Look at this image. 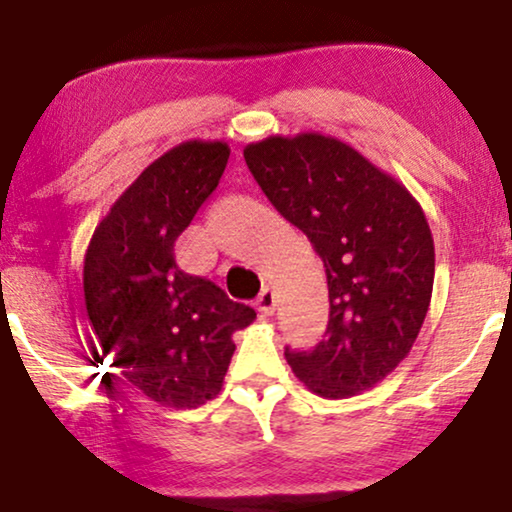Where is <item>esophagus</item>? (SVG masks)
I'll return each mask as SVG.
<instances>
[{"instance_id":"34e87169","label":"esophagus","mask_w":512,"mask_h":512,"mask_svg":"<svg viewBox=\"0 0 512 512\" xmlns=\"http://www.w3.org/2000/svg\"><path fill=\"white\" fill-rule=\"evenodd\" d=\"M276 292L271 288H264L262 295L257 297V309H260L262 316H271V313L276 311Z\"/></svg>"}]
</instances>
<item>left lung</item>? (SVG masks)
<instances>
[{"mask_svg": "<svg viewBox=\"0 0 512 512\" xmlns=\"http://www.w3.org/2000/svg\"><path fill=\"white\" fill-rule=\"evenodd\" d=\"M243 156L325 267V337L313 351L285 349L292 372L323 398L377 386L407 358L431 304L435 248L419 201L330 135H271Z\"/></svg>", "mask_w": 512, "mask_h": 512, "instance_id": "1", "label": "left lung"}]
</instances>
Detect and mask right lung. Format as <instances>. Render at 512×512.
<instances>
[{
	"label": "right lung",
	"instance_id": "right-lung-1",
	"mask_svg": "<svg viewBox=\"0 0 512 512\" xmlns=\"http://www.w3.org/2000/svg\"><path fill=\"white\" fill-rule=\"evenodd\" d=\"M222 140H187L149 163L95 227L84 299L95 339L124 379L175 410L222 391L231 335L255 309L175 264V241L227 168Z\"/></svg>",
	"mask_w": 512,
	"mask_h": 512
}]
</instances>
